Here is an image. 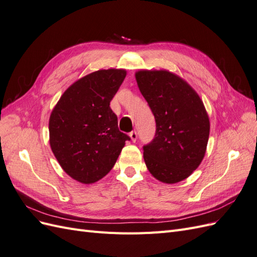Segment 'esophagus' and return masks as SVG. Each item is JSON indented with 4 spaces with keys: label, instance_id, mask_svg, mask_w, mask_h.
<instances>
[{
    "label": "esophagus",
    "instance_id": "34e87169",
    "mask_svg": "<svg viewBox=\"0 0 257 257\" xmlns=\"http://www.w3.org/2000/svg\"><path fill=\"white\" fill-rule=\"evenodd\" d=\"M137 132L136 131H132L131 133H130V137H131V139L133 142H136V139H137Z\"/></svg>",
    "mask_w": 257,
    "mask_h": 257
}]
</instances>
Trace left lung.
<instances>
[{
	"label": "left lung",
	"instance_id": "obj_1",
	"mask_svg": "<svg viewBox=\"0 0 257 257\" xmlns=\"http://www.w3.org/2000/svg\"><path fill=\"white\" fill-rule=\"evenodd\" d=\"M136 80L155 119L154 137L143 148L147 168L162 182L182 181L206 152L210 123L204 103L170 72L141 71Z\"/></svg>",
	"mask_w": 257,
	"mask_h": 257
}]
</instances>
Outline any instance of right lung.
Masks as SVG:
<instances>
[{
    "mask_svg": "<svg viewBox=\"0 0 257 257\" xmlns=\"http://www.w3.org/2000/svg\"><path fill=\"white\" fill-rule=\"evenodd\" d=\"M126 72L102 69L73 83L50 115L51 150L64 172L84 184L110 172L128 135L118 128L110 102Z\"/></svg>",
    "mask_w": 257,
    "mask_h": 257,
    "instance_id": "obj_1",
    "label": "right lung"
}]
</instances>
